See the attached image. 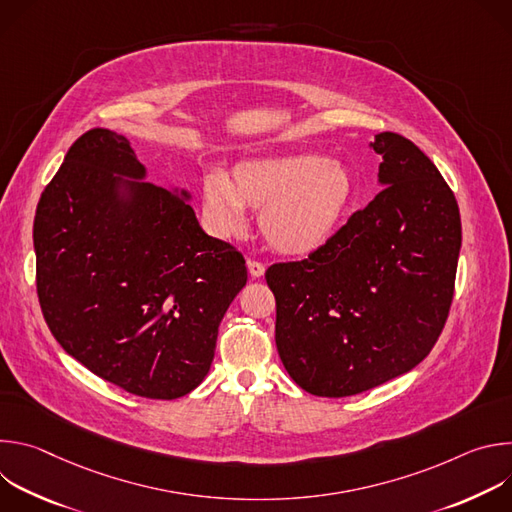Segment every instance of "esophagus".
<instances>
[{"mask_svg":"<svg viewBox=\"0 0 512 512\" xmlns=\"http://www.w3.org/2000/svg\"><path fill=\"white\" fill-rule=\"evenodd\" d=\"M247 267H249L251 277H263V273H265V265L259 263V261H255V259H249V261H247Z\"/></svg>","mask_w":512,"mask_h":512,"instance_id":"obj_1","label":"esophagus"}]
</instances>
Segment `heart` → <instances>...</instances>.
Listing matches in <instances>:
<instances>
[{
    "label": "heart",
    "mask_w": 512,
    "mask_h": 512,
    "mask_svg": "<svg viewBox=\"0 0 512 512\" xmlns=\"http://www.w3.org/2000/svg\"><path fill=\"white\" fill-rule=\"evenodd\" d=\"M350 170L318 154L267 156L239 162L231 176H206L202 218L218 239H235L249 225L247 208L259 210V231L281 255L304 257L322 249L350 208Z\"/></svg>",
    "instance_id": "heart-1"
}]
</instances>
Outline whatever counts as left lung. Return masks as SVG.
<instances>
[{
	"label": "left lung",
	"instance_id": "obj_1",
	"mask_svg": "<svg viewBox=\"0 0 512 512\" xmlns=\"http://www.w3.org/2000/svg\"><path fill=\"white\" fill-rule=\"evenodd\" d=\"M371 148L383 158L381 192L308 259L265 271L279 358L318 397L358 395L415 369L454 298V192L407 137L383 131Z\"/></svg>",
	"mask_w": 512,
	"mask_h": 512
}]
</instances>
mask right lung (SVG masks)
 I'll use <instances>...</instances> for the list:
<instances>
[{
	"label": "right lung",
	"mask_w": 512,
	"mask_h": 512,
	"mask_svg": "<svg viewBox=\"0 0 512 512\" xmlns=\"http://www.w3.org/2000/svg\"><path fill=\"white\" fill-rule=\"evenodd\" d=\"M145 174L111 129L70 145L36 208V287L52 336L91 373L139 397L178 399L208 375L247 267L202 231L190 192Z\"/></svg>",
	"instance_id": "right-lung-1"
}]
</instances>
